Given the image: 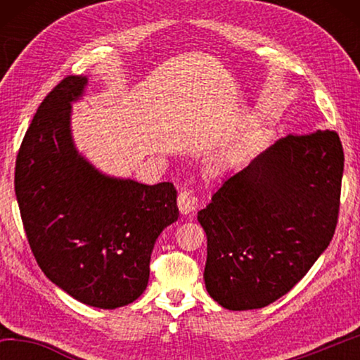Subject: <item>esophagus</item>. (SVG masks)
I'll list each match as a JSON object with an SVG mask.
<instances>
[{
    "label": "esophagus",
    "mask_w": 360,
    "mask_h": 360,
    "mask_svg": "<svg viewBox=\"0 0 360 360\" xmlns=\"http://www.w3.org/2000/svg\"><path fill=\"white\" fill-rule=\"evenodd\" d=\"M178 208L182 216L192 214L195 208H197V197H195L192 191H182L178 195Z\"/></svg>",
    "instance_id": "1"
}]
</instances>
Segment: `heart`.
<instances>
[{
	"instance_id": "1",
	"label": "heart",
	"mask_w": 360,
	"mask_h": 360,
	"mask_svg": "<svg viewBox=\"0 0 360 360\" xmlns=\"http://www.w3.org/2000/svg\"><path fill=\"white\" fill-rule=\"evenodd\" d=\"M227 158H229V157H224V155L214 158V165H216V167H224L225 163H227Z\"/></svg>"
}]
</instances>
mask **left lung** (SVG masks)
Here are the masks:
<instances>
[{"instance_id":"8db88e82","label":"left lung","mask_w":360,"mask_h":360,"mask_svg":"<svg viewBox=\"0 0 360 360\" xmlns=\"http://www.w3.org/2000/svg\"><path fill=\"white\" fill-rule=\"evenodd\" d=\"M343 167L335 131L289 135L212 195L198 222L205 285L221 307L264 308L307 275L335 233Z\"/></svg>"}]
</instances>
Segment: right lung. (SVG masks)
<instances>
[{
    "label": "right lung",
    "mask_w": 360,
    "mask_h": 360,
    "mask_svg": "<svg viewBox=\"0 0 360 360\" xmlns=\"http://www.w3.org/2000/svg\"><path fill=\"white\" fill-rule=\"evenodd\" d=\"M87 76L63 79L36 111L15 162V197L34 259L77 302L125 307L143 294L158 236L178 221L172 182L103 173L76 148L72 103Z\"/></svg>",
    "instance_id": "add662e5"
}]
</instances>
